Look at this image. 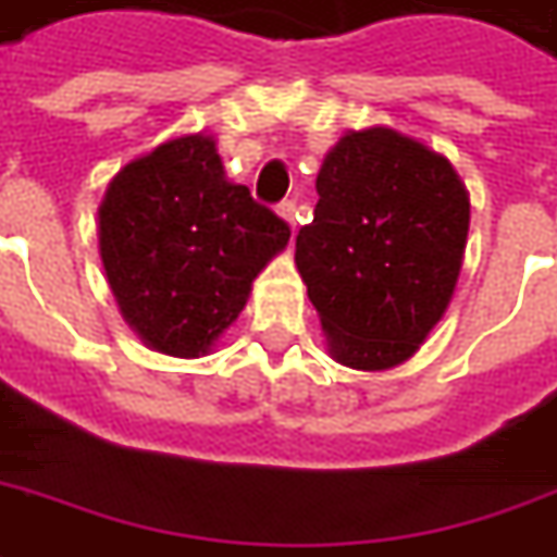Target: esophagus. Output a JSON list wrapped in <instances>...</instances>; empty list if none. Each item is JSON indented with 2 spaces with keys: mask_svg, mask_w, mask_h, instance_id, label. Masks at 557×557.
<instances>
[{
  "mask_svg": "<svg viewBox=\"0 0 557 557\" xmlns=\"http://www.w3.org/2000/svg\"><path fill=\"white\" fill-rule=\"evenodd\" d=\"M277 211H280V216H283V220L289 223L292 235H295V228H298V208H295V201H283Z\"/></svg>",
  "mask_w": 557,
  "mask_h": 557,
  "instance_id": "obj_1",
  "label": "esophagus"
}]
</instances>
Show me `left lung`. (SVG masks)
Masks as SVG:
<instances>
[{
  "instance_id": "8db88e82",
  "label": "left lung",
  "mask_w": 557,
  "mask_h": 557,
  "mask_svg": "<svg viewBox=\"0 0 557 557\" xmlns=\"http://www.w3.org/2000/svg\"><path fill=\"white\" fill-rule=\"evenodd\" d=\"M317 193L295 265L332 356L356 371L395 368L453 298L470 225L465 184L449 159L376 126L334 144Z\"/></svg>"
}]
</instances>
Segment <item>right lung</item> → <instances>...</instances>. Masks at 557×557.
Instances as JSON below:
<instances>
[{
	"label": "right lung",
	"mask_w": 557,
	"mask_h": 557,
	"mask_svg": "<svg viewBox=\"0 0 557 557\" xmlns=\"http://www.w3.org/2000/svg\"><path fill=\"white\" fill-rule=\"evenodd\" d=\"M292 228L228 184L213 138L159 144L116 174L99 244L120 313L157 352L196 359L247 305L252 280Z\"/></svg>",
	"instance_id": "obj_1"
}]
</instances>
